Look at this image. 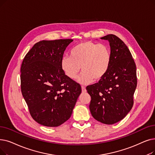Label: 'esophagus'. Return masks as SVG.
<instances>
[{"mask_svg": "<svg viewBox=\"0 0 155 155\" xmlns=\"http://www.w3.org/2000/svg\"><path fill=\"white\" fill-rule=\"evenodd\" d=\"M82 91L83 92H85L87 91H86V89H85V87L84 86H82Z\"/></svg>", "mask_w": 155, "mask_h": 155, "instance_id": "1", "label": "esophagus"}]
</instances>
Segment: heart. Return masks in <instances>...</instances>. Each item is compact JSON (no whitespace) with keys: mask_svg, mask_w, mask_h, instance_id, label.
Returning <instances> with one entry per match:
<instances>
[{"mask_svg":"<svg viewBox=\"0 0 155 155\" xmlns=\"http://www.w3.org/2000/svg\"><path fill=\"white\" fill-rule=\"evenodd\" d=\"M111 63L110 47L105 44L85 41L75 45L70 51V56H63L61 68L69 78H77L82 69L78 82L82 84L99 80L109 71Z\"/></svg>","mask_w":155,"mask_h":155,"instance_id":"b5f03b06","label":"heart"}]
</instances>
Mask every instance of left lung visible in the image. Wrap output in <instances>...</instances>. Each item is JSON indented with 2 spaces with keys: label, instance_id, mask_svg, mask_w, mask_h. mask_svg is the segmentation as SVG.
Wrapping results in <instances>:
<instances>
[{
  "label": "left lung",
  "instance_id": "left-lung-1",
  "mask_svg": "<svg viewBox=\"0 0 155 155\" xmlns=\"http://www.w3.org/2000/svg\"><path fill=\"white\" fill-rule=\"evenodd\" d=\"M108 40L111 52L109 71L97 83L86 87L91 97L89 109L99 122L112 125L125 117L134 104L137 87L136 66L131 53L122 40L115 35Z\"/></svg>",
  "mask_w": 155,
  "mask_h": 155
}]
</instances>
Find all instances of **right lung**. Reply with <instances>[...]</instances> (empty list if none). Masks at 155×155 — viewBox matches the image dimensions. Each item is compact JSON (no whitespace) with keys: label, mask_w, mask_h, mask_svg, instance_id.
<instances>
[{"label":"right lung","mask_w":155,"mask_h":155,"mask_svg":"<svg viewBox=\"0 0 155 155\" xmlns=\"http://www.w3.org/2000/svg\"><path fill=\"white\" fill-rule=\"evenodd\" d=\"M72 39L42 40L32 47L21 66V90L33 119L46 127L68 120L81 86L67 77L61 59Z\"/></svg>","instance_id":"add662e5"}]
</instances>
